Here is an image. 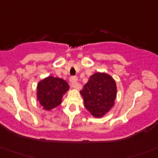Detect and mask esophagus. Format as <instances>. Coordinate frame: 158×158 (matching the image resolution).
I'll return each mask as SVG.
<instances>
[{
  "mask_svg": "<svg viewBox=\"0 0 158 158\" xmlns=\"http://www.w3.org/2000/svg\"><path fill=\"white\" fill-rule=\"evenodd\" d=\"M77 80H78V79L76 76H72V77H71L70 79H69L71 86L74 88V89H79V82H77Z\"/></svg>",
  "mask_w": 158,
  "mask_h": 158,
  "instance_id": "1",
  "label": "esophagus"
}]
</instances>
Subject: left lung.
Listing matches in <instances>:
<instances>
[{"instance_id": "1", "label": "left lung", "mask_w": 158, "mask_h": 158, "mask_svg": "<svg viewBox=\"0 0 158 158\" xmlns=\"http://www.w3.org/2000/svg\"><path fill=\"white\" fill-rule=\"evenodd\" d=\"M84 106L94 117L102 118L115 104L117 85L111 76L105 72H95L80 91Z\"/></svg>"}]
</instances>
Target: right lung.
I'll use <instances>...</instances> for the list:
<instances>
[{"mask_svg": "<svg viewBox=\"0 0 158 158\" xmlns=\"http://www.w3.org/2000/svg\"><path fill=\"white\" fill-rule=\"evenodd\" d=\"M69 90V86L65 80L49 76L37 83L36 100L44 110H51L61 104L63 96Z\"/></svg>", "mask_w": 158, "mask_h": 158, "instance_id": "obj_1", "label": "right lung"}]
</instances>
